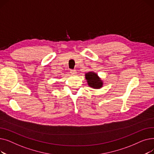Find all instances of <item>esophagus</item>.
Here are the masks:
<instances>
[{
    "instance_id": "1",
    "label": "esophagus",
    "mask_w": 154,
    "mask_h": 154,
    "mask_svg": "<svg viewBox=\"0 0 154 154\" xmlns=\"http://www.w3.org/2000/svg\"><path fill=\"white\" fill-rule=\"evenodd\" d=\"M70 73L72 74H76V70H70Z\"/></svg>"
}]
</instances>
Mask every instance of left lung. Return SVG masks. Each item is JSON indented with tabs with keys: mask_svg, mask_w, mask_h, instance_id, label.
I'll return each instance as SVG.
<instances>
[{
	"mask_svg": "<svg viewBox=\"0 0 154 154\" xmlns=\"http://www.w3.org/2000/svg\"><path fill=\"white\" fill-rule=\"evenodd\" d=\"M88 86L95 88L99 89L103 86V82L101 79L98 76L96 73L94 72H88L85 75Z\"/></svg>",
	"mask_w": 154,
	"mask_h": 154,
	"instance_id": "1",
	"label": "left lung"
}]
</instances>
